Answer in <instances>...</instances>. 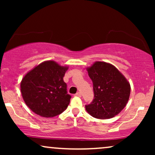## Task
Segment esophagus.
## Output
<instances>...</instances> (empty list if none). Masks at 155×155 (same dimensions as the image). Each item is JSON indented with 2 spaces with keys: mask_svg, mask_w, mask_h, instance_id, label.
I'll use <instances>...</instances> for the list:
<instances>
[{
  "mask_svg": "<svg viewBox=\"0 0 155 155\" xmlns=\"http://www.w3.org/2000/svg\"><path fill=\"white\" fill-rule=\"evenodd\" d=\"M75 95H76V96H77V97H80L82 96L81 92H78L75 94Z\"/></svg>",
  "mask_w": 155,
  "mask_h": 155,
  "instance_id": "1",
  "label": "esophagus"
}]
</instances>
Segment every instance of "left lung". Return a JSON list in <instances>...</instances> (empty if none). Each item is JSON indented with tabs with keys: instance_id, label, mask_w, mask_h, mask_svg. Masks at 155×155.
Here are the masks:
<instances>
[{
	"instance_id": "left-lung-1",
	"label": "left lung",
	"mask_w": 155,
	"mask_h": 155,
	"mask_svg": "<svg viewBox=\"0 0 155 155\" xmlns=\"http://www.w3.org/2000/svg\"><path fill=\"white\" fill-rule=\"evenodd\" d=\"M94 99L85 105L93 117L107 119L117 115L126 107L130 94V83L113 65L97 61L88 68Z\"/></svg>"
}]
</instances>
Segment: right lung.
I'll list each match as a JSON object with an SVG mask.
<instances>
[{
	"label": "right lung",
	"instance_id": "1",
	"mask_svg": "<svg viewBox=\"0 0 155 155\" xmlns=\"http://www.w3.org/2000/svg\"><path fill=\"white\" fill-rule=\"evenodd\" d=\"M68 67L53 61L41 63L27 73L20 84L25 104L43 117H54L66 109L71 96L63 77Z\"/></svg>",
	"mask_w": 155,
	"mask_h": 155
}]
</instances>
